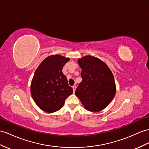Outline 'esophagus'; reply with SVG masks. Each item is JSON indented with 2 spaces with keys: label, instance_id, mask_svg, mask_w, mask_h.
<instances>
[{
  "label": "esophagus",
  "instance_id": "34e87169",
  "mask_svg": "<svg viewBox=\"0 0 149 149\" xmlns=\"http://www.w3.org/2000/svg\"><path fill=\"white\" fill-rule=\"evenodd\" d=\"M72 89H73V92H74L75 90H76V88H77V87H76L75 85H73V86H72Z\"/></svg>",
  "mask_w": 149,
  "mask_h": 149
}]
</instances>
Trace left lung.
Listing matches in <instances>:
<instances>
[{
    "label": "left lung",
    "instance_id": "left-lung-1",
    "mask_svg": "<svg viewBox=\"0 0 149 149\" xmlns=\"http://www.w3.org/2000/svg\"><path fill=\"white\" fill-rule=\"evenodd\" d=\"M82 81L75 95L86 110L99 112L106 108L116 94V85L111 71L103 61L87 56L78 60Z\"/></svg>",
    "mask_w": 149,
    "mask_h": 149
}]
</instances>
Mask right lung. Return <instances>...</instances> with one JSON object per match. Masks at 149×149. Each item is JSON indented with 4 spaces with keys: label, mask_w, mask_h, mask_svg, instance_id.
<instances>
[{
    "label": "right lung",
    "mask_w": 149,
    "mask_h": 149,
    "mask_svg": "<svg viewBox=\"0 0 149 149\" xmlns=\"http://www.w3.org/2000/svg\"><path fill=\"white\" fill-rule=\"evenodd\" d=\"M69 60L59 55L50 56L36 70L31 81V93L35 102L43 111H59L67 97L73 92L62 71Z\"/></svg>",
    "instance_id": "obj_1"
}]
</instances>
